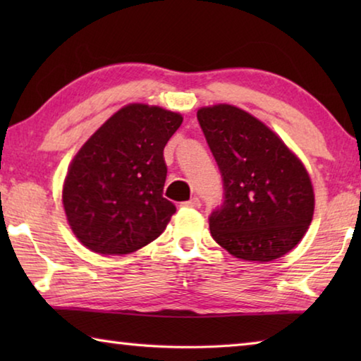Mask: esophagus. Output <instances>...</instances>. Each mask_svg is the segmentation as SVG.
<instances>
[{"instance_id": "obj_1", "label": "esophagus", "mask_w": 361, "mask_h": 361, "mask_svg": "<svg viewBox=\"0 0 361 361\" xmlns=\"http://www.w3.org/2000/svg\"><path fill=\"white\" fill-rule=\"evenodd\" d=\"M183 207H188V209H200V200L197 197H192L191 200L183 202Z\"/></svg>"}]
</instances>
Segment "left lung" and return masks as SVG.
Masks as SVG:
<instances>
[{
	"mask_svg": "<svg viewBox=\"0 0 361 361\" xmlns=\"http://www.w3.org/2000/svg\"><path fill=\"white\" fill-rule=\"evenodd\" d=\"M197 121L224 188L223 204L209 218L213 239L245 261L288 253L314 216V188L302 162L277 133L237 106L200 108Z\"/></svg>",
	"mask_w": 361,
	"mask_h": 361,
	"instance_id": "obj_1",
	"label": "left lung"
}]
</instances>
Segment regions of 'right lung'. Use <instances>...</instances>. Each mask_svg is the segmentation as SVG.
I'll return each instance as SVG.
<instances>
[{
  "mask_svg": "<svg viewBox=\"0 0 361 361\" xmlns=\"http://www.w3.org/2000/svg\"><path fill=\"white\" fill-rule=\"evenodd\" d=\"M181 114L130 103L114 113L73 159L63 209L84 247L129 255L157 239L176 212L164 197V148Z\"/></svg>",
  "mask_w": 361,
  "mask_h": 361,
  "instance_id": "1",
  "label": "right lung"
}]
</instances>
